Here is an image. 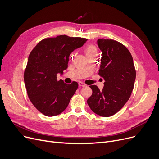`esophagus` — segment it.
<instances>
[{"instance_id":"34e87169","label":"esophagus","mask_w":159,"mask_h":159,"mask_svg":"<svg viewBox=\"0 0 159 159\" xmlns=\"http://www.w3.org/2000/svg\"><path fill=\"white\" fill-rule=\"evenodd\" d=\"M79 86H81V87H84L86 86V84H84V83H83L82 82H79Z\"/></svg>"}]
</instances>
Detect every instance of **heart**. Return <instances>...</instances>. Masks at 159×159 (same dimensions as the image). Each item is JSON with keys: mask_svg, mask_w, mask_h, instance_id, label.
Instances as JSON below:
<instances>
[{"mask_svg": "<svg viewBox=\"0 0 159 159\" xmlns=\"http://www.w3.org/2000/svg\"><path fill=\"white\" fill-rule=\"evenodd\" d=\"M84 52L86 55V56L90 55H93V54H97V48L95 46L92 44H89L86 46L84 49Z\"/></svg>", "mask_w": 159, "mask_h": 159, "instance_id": "1", "label": "heart"}]
</instances>
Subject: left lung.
<instances>
[{"mask_svg":"<svg viewBox=\"0 0 159 159\" xmlns=\"http://www.w3.org/2000/svg\"><path fill=\"white\" fill-rule=\"evenodd\" d=\"M102 52L98 74L104 79L102 90L89 87L92 95L87 102L95 113L108 117L117 113L127 102L134 86L136 71L133 57L126 46L111 39H99Z\"/></svg>","mask_w":159,"mask_h":159,"instance_id":"left-lung-1","label":"left lung"}]
</instances>
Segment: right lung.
<instances>
[{
  "label": "right lung",
  "instance_id": "obj_1",
  "mask_svg": "<svg viewBox=\"0 0 159 159\" xmlns=\"http://www.w3.org/2000/svg\"><path fill=\"white\" fill-rule=\"evenodd\" d=\"M87 41L86 39L59 35L40 41L31 52L24 80L31 103L43 114H61L68 106L78 88L77 82L66 84L57 80L68 68L70 55Z\"/></svg>",
  "mask_w": 159,
  "mask_h": 159
}]
</instances>
